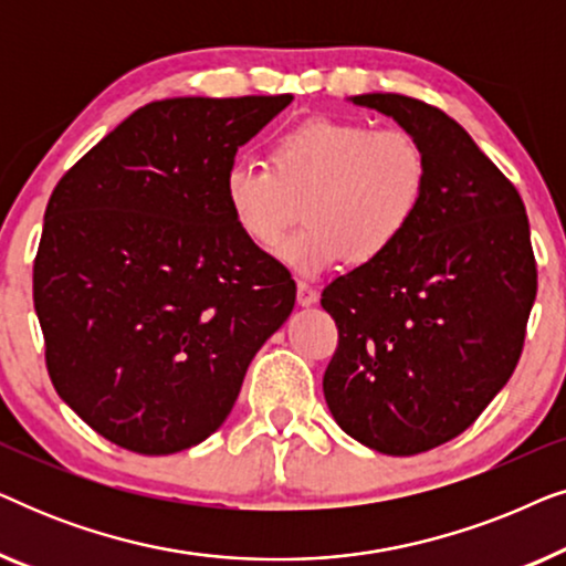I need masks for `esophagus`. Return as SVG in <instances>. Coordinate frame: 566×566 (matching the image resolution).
I'll return each mask as SVG.
<instances>
[{"instance_id":"esophagus-1","label":"esophagus","mask_w":566,"mask_h":566,"mask_svg":"<svg viewBox=\"0 0 566 566\" xmlns=\"http://www.w3.org/2000/svg\"><path fill=\"white\" fill-rule=\"evenodd\" d=\"M296 298L301 306H314L316 301H319V293H316L314 285H308L306 281H298L296 283Z\"/></svg>"}]
</instances>
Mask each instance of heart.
<instances>
[{
	"label": "heart",
	"instance_id": "obj_1",
	"mask_svg": "<svg viewBox=\"0 0 566 566\" xmlns=\"http://www.w3.org/2000/svg\"><path fill=\"white\" fill-rule=\"evenodd\" d=\"M430 185L422 144L401 128L353 118H312L270 144V167L234 159L223 200L247 242L275 250L285 265L316 275L345 258L370 265L397 247L420 216Z\"/></svg>",
	"mask_w": 566,
	"mask_h": 566
}]
</instances>
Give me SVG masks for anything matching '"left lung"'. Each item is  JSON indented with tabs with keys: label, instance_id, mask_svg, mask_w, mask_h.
<instances>
[{
	"label": "left lung",
	"instance_id": "8db88e82",
	"mask_svg": "<svg viewBox=\"0 0 566 566\" xmlns=\"http://www.w3.org/2000/svg\"><path fill=\"white\" fill-rule=\"evenodd\" d=\"M353 103L391 115L422 144L430 185L389 254L322 291L339 332L324 399L358 443L415 455L461 436L513 376L536 258L523 198L459 123L391 92Z\"/></svg>",
	"mask_w": 566,
	"mask_h": 566
}]
</instances>
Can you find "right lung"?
I'll return each mask as SVG.
<instances>
[{"instance_id": "right-lung-1", "label": "right lung", "mask_w": 566, "mask_h": 566, "mask_svg": "<svg viewBox=\"0 0 566 566\" xmlns=\"http://www.w3.org/2000/svg\"><path fill=\"white\" fill-rule=\"evenodd\" d=\"M291 95L138 107L61 177L45 206L33 301L59 397L144 455L221 428L296 283L247 242L223 200L237 149Z\"/></svg>"}]
</instances>
